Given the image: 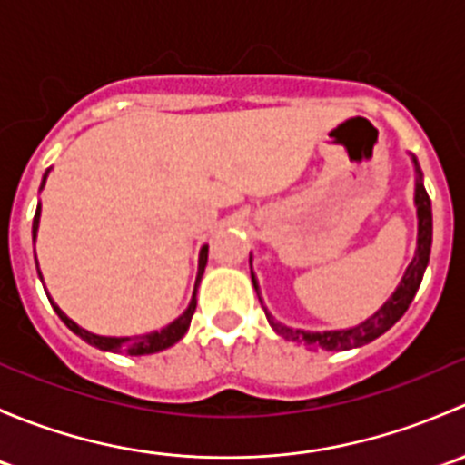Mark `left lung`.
<instances>
[{"label":"left lung","mask_w":465,"mask_h":465,"mask_svg":"<svg viewBox=\"0 0 465 465\" xmlns=\"http://www.w3.org/2000/svg\"><path fill=\"white\" fill-rule=\"evenodd\" d=\"M411 162H414V168H416L414 204H416V215H419V241H416L414 259H411L410 267L405 270V276H402L396 292L389 297V302L380 308L376 315H371L367 322L358 323V326L344 328V331L312 332V331H302V328H290V326H283L281 322H276L274 317L262 308L270 326L274 328L281 337H285L288 341H294V344L308 346V349L349 351L378 340L382 332H387L393 323L405 315L411 299H414L416 290H419L420 281H423L425 267H428L430 262V250H432V204H430V195L423 186V175H420V168L419 163H416V157H411ZM250 262H252V256H250ZM252 283H254L256 294H259V283H256L254 272H252Z\"/></svg>","instance_id":"obj_1"}]
</instances>
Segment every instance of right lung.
<instances>
[{
  "label": "right lung",
  "instance_id": "right-lung-1",
  "mask_svg": "<svg viewBox=\"0 0 465 465\" xmlns=\"http://www.w3.org/2000/svg\"><path fill=\"white\" fill-rule=\"evenodd\" d=\"M49 173V171H46ZM46 173L45 177H42V186H45V180H46ZM40 186V189H42ZM37 224H40V204H37L35 209V218H33V241H35V233H37ZM206 256H209V247H203L200 250V261H198V279H195V290H193V299H191L189 308H186L184 312H182L180 317H177L175 322H171L168 326H163L162 331H153V332H145V335H137V337H103V335H94V332L85 331V328L78 326L76 322L69 320L67 315H64L63 311H60L58 306H55L54 302H51V306H54V311L58 312V317L67 323V328L72 332H76L81 340H85L87 344L96 346V349L101 351H112V353H128V355H148V353H159V351L168 349V346H173L175 341H180L182 337H184V332L189 331L191 326V317H193L195 312V306H198V299H195V292H198V285H200V279H203L204 274V267H206ZM37 265V261H35ZM40 274V272H37ZM42 279V274H40Z\"/></svg>",
  "mask_w": 465,
  "mask_h": 465
}]
</instances>
